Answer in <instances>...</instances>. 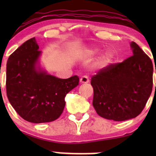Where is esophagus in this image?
I'll return each instance as SVG.
<instances>
[{
  "label": "esophagus",
  "mask_w": 156,
  "mask_h": 156,
  "mask_svg": "<svg viewBox=\"0 0 156 156\" xmlns=\"http://www.w3.org/2000/svg\"><path fill=\"white\" fill-rule=\"evenodd\" d=\"M80 82L81 83H88L89 82V78L87 75H84L80 78Z\"/></svg>",
  "instance_id": "1"
}]
</instances>
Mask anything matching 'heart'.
Wrapping results in <instances>:
<instances>
[{"instance_id":"b5f03b06","label":"heart","mask_w":156,"mask_h":156,"mask_svg":"<svg viewBox=\"0 0 156 156\" xmlns=\"http://www.w3.org/2000/svg\"><path fill=\"white\" fill-rule=\"evenodd\" d=\"M98 51L99 50L97 49H94V50H91L90 53L92 54H96V53H98ZM112 59V54L110 52H106V53H105L100 58V59H99V63L101 66H106L111 62Z\"/></svg>"}]
</instances>
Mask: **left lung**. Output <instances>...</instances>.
<instances>
[{
	"label": "left lung",
	"mask_w": 156,
	"mask_h": 156,
	"mask_svg": "<svg viewBox=\"0 0 156 156\" xmlns=\"http://www.w3.org/2000/svg\"><path fill=\"white\" fill-rule=\"evenodd\" d=\"M130 46L133 56L101 69L91 78L93 106L104 119L122 122L136 117L152 93V60L135 42Z\"/></svg>",
	"instance_id": "left-lung-1"
}]
</instances>
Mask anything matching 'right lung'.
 <instances>
[{"label": "right lung", "mask_w": 156, "mask_h": 156, "mask_svg": "<svg viewBox=\"0 0 156 156\" xmlns=\"http://www.w3.org/2000/svg\"><path fill=\"white\" fill-rule=\"evenodd\" d=\"M38 48L35 37H32L9 56L7 63V98L16 112L32 123L57 119L65 107L66 96L79 82L77 75L61 79L37 72Z\"/></svg>", "instance_id": "1"}]
</instances>
